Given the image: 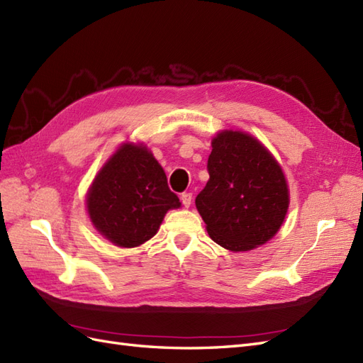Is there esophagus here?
I'll use <instances>...</instances> for the list:
<instances>
[{"label": "esophagus", "mask_w": 363, "mask_h": 363, "mask_svg": "<svg viewBox=\"0 0 363 363\" xmlns=\"http://www.w3.org/2000/svg\"><path fill=\"white\" fill-rule=\"evenodd\" d=\"M180 199H182V203H183L184 207H189L191 203H192V194L191 192H183L180 195Z\"/></svg>", "instance_id": "1"}]
</instances>
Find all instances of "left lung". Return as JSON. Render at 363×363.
<instances>
[{"mask_svg":"<svg viewBox=\"0 0 363 363\" xmlns=\"http://www.w3.org/2000/svg\"><path fill=\"white\" fill-rule=\"evenodd\" d=\"M207 171L195 206L208 236L230 251L268 242L289 207L286 179L271 152L244 131L224 130L212 140Z\"/></svg>","mask_w":363,"mask_h":363,"instance_id":"1","label":"left lung"}]
</instances>
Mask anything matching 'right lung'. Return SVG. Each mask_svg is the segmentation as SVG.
I'll list each match as a JSON object with an SVG mask.
<instances>
[{"label":"right lung","mask_w":363,"mask_h":363,"mask_svg":"<svg viewBox=\"0 0 363 363\" xmlns=\"http://www.w3.org/2000/svg\"><path fill=\"white\" fill-rule=\"evenodd\" d=\"M86 206L94 227L107 240L133 248L155 236L163 216L182 203L151 151L127 142L96 174Z\"/></svg>","instance_id":"right-lung-1"}]
</instances>
